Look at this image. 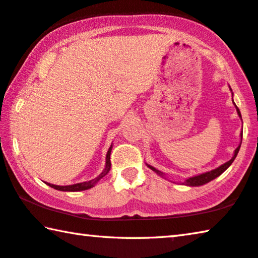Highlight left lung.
Instances as JSON below:
<instances>
[{
  "label": "left lung",
  "mask_w": 258,
  "mask_h": 258,
  "mask_svg": "<svg viewBox=\"0 0 258 258\" xmlns=\"http://www.w3.org/2000/svg\"><path fill=\"white\" fill-rule=\"evenodd\" d=\"M230 89H231V87H230ZM231 92H232V89H231ZM232 95H233V93H232ZM233 104H234V107H235V109H236V112H238V116L240 117V119L242 120V117H241L240 110H239V108H238V107H236V104L234 103V101H233ZM240 136H241V141H240V145L238 146V148H236V149L234 150V154H233V157L230 159V161L226 162V163H224V164H222V165L218 166V167H216V169H214V170H211V171H208V172H204V173H201V174L194 175V177L187 178L185 181H183V182H180L181 185H185V186H190V187H198V186L206 185V183L210 182L211 180H214V179H216V178H217V177H219V175L222 174V173L224 172V171H226V170L228 169V167H230V165L232 164L233 161H234V159H235L236 155H238L239 150H240V147H241V142H242V131H241ZM146 164H147V166L149 167L150 170H153L154 172H156L158 175H161L162 178H165V173H163L162 171L157 170L156 167H154L153 165L148 164V163H146ZM165 179H166V178H165Z\"/></svg>",
  "instance_id": "8db88e82"
}]
</instances>
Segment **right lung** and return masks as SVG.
Returning a JSON list of instances; mask_svg holds the SVG:
<instances>
[{
	"mask_svg": "<svg viewBox=\"0 0 258 258\" xmlns=\"http://www.w3.org/2000/svg\"><path fill=\"white\" fill-rule=\"evenodd\" d=\"M111 150H112V145L110 146V148L107 153V157H105V167L104 170L102 171L101 174L99 177L92 179V180H88V181H85V182H79V183H75V185H69V186H57V185H52V183H49L46 182L48 186H50L51 188H54V189L57 190H62V191H80V190H86V189H89V188H92L96 185L97 182H99L102 178L104 177L105 174H107L109 171H110V167H111V162H110V154H111Z\"/></svg>",
	"mask_w": 258,
	"mask_h": 258,
	"instance_id": "1",
	"label": "right lung"
}]
</instances>
